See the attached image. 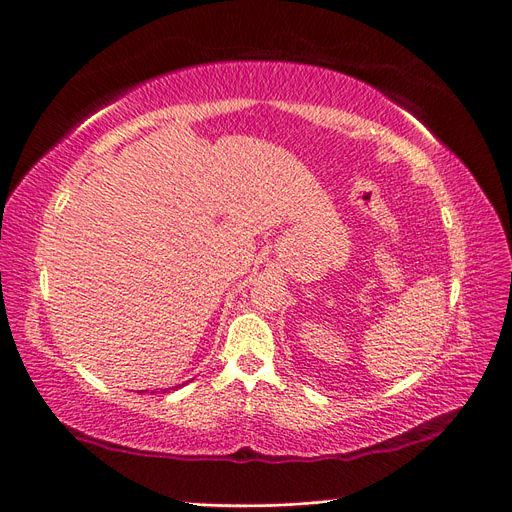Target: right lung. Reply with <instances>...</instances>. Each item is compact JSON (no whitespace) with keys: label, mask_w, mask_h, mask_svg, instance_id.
<instances>
[{"label":"right lung","mask_w":512,"mask_h":512,"mask_svg":"<svg viewBox=\"0 0 512 512\" xmlns=\"http://www.w3.org/2000/svg\"><path fill=\"white\" fill-rule=\"evenodd\" d=\"M164 391H166V389H164Z\"/></svg>","instance_id":"add662e5"}]
</instances>
